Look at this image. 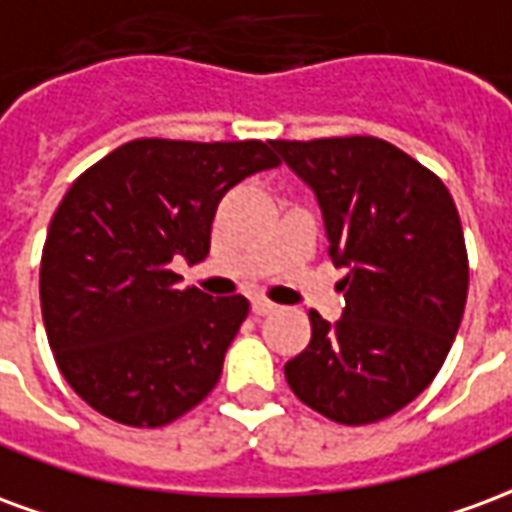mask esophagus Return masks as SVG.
Segmentation results:
<instances>
[{"label": "esophagus", "instance_id": "esophagus-1", "mask_svg": "<svg viewBox=\"0 0 512 512\" xmlns=\"http://www.w3.org/2000/svg\"><path fill=\"white\" fill-rule=\"evenodd\" d=\"M274 310H277V304H271L268 299L252 301V312H255V315H268V312H274Z\"/></svg>", "mask_w": 512, "mask_h": 512}]
</instances>
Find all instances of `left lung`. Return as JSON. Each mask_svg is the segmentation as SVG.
<instances>
[{
  "label": "left lung",
  "instance_id": "obj_1",
  "mask_svg": "<svg viewBox=\"0 0 512 512\" xmlns=\"http://www.w3.org/2000/svg\"><path fill=\"white\" fill-rule=\"evenodd\" d=\"M318 197L345 310L310 312L312 340L285 365L293 395L340 425H370L436 378L461 326L469 257L450 191L378 136L271 142Z\"/></svg>",
  "mask_w": 512,
  "mask_h": 512
}]
</instances>
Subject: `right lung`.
<instances>
[{"instance_id": "right-lung-1", "label": "right lung", "mask_w": 512, "mask_h": 512, "mask_svg": "<svg viewBox=\"0 0 512 512\" xmlns=\"http://www.w3.org/2000/svg\"><path fill=\"white\" fill-rule=\"evenodd\" d=\"M271 142L134 139L73 180L40 257V310L65 381L98 414L161 428L208 397L249 315L244 296L180 290L227 191L282 161Z\"/></svg>"}]
</instances>
